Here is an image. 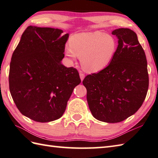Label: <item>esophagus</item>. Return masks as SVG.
<instances>
[{"instance_id": "obj_1", "label": "esophagus", "mask_w": 158, "mask_h": 158, "mask_svg": "<svg viewBox=\"0 0 158 158\" xmlns=\"http://www.w3.org/2000/svg\"><path fill=\"white\" fill-rule=\"evenodd\" d=\"M85 76L83 73H80V79H81V81H82L83 79L85 78Z\"/></svg>"}]
</instances>
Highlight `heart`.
<instances>
[{
	"mask_svg": "<svg viewBox=\"0 0 158 158\" xmlns=\"http://www.w3.org/2000/svg\"><path fill=\"white\" fill-rule=\"evenodd\" d=\"M117 44L112 35L99 31L85 32L73 35L69 46L65 48V55L71 60L80 59L86 72L95 73L104 69L112 61Z\"/></svg>",
	"mask_w": 158,
	"mask_h": 158,
	"instance_id": "obj_1",
	"label": "heart"
}]
</instances>
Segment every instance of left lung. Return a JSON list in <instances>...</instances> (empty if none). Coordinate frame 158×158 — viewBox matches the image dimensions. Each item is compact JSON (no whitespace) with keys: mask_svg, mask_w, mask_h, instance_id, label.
Wrapping results in <instances>:
<instances>
[{"mask_svg":"<svg viewBox=\"0 0 158 158\" xmlns=\"http://www.w3.org/2000/svg\"><path fill=\"white\" fill-rule=\"evenodd\" d=\"M118 46L110 64L82 81L90 110L96 119L118 123L138 111L149 88L147 61L137 35L129 28L112 32Z\"/></svg>","mask_w":158,"mask_h":158,"instance_id":"left-lung-1","label":"left lung"}]
</instances>
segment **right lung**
Returning a JSON list of instances; mask_svg holds the SVG:
<instances>
[{"label": "right lung", "instance_id": "1", "mask_svg": "<svg viewBox=\"0 0 158 158\" xmlns=\"http://www.w3.org/2000/svg\"><path fill=\"white\" fill-rule=\"evenodd\" d=\"M58 28L29 26L12 54L9 83L11 97L25 117L46 123L60 118L81 82L73 67L61 63L69 34Z\"/></svg>", "mask_w": 158, "mask_h": 158}]
</instances>
